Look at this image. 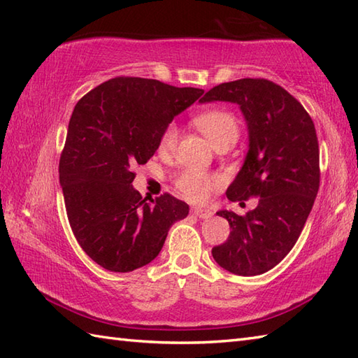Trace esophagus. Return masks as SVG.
<instances>
[{"mask_svg": "<svg viewBox=\"0 0 358 358\" xmlns=\"http://www.w3.org/2000/svg\"><path fill=\"white\" fill-rule=\"evenodd\" d=\"M192 214L199 218H209L212 215V212L209 209H203V208H192Z\"/></svg>", "mask_w": 358, "mask_h": 358, "instance_id": "34e87169", "label": "esophagus"}]
</instances>
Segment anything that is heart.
I'll use <instances>...</instances> for the list:
<instances>
[{"instance_id":"1","label":"heart","mask_w":358,"mask_h":358,"mask_svg":"<svg viewBox=\"0 0 358 358\" xmlns=\"http://www.w3.org/2000/svg\"><path fill=\"white\" fill-rule=\"evenodd\" d=\"M195 124L208 136L209 141L218 146L223 141H237L238 123L232 113L226 110H209L196 117ZM178 143V127L175 123L167 124L159 136L158 150L162 154H171ZM220 180L214 175H208L199 169H186L177 177V187L186 199L192 201H201L217 189Z\"/></svg>"}]
</instances>
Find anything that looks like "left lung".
<instances>
[{"instance_id":"left-lung-1","label":"left lung","mask_w":358,"mask_h":358,"mask_svg":"<svg viewBox=\"0 0 358 358\" xmlns=\"http://www.w3.org/2000/svg\"><path fill=\"white\" fill-rule=\"evenodd\" d=\"M201 103L240 106L249 132V149L227 187L231 201L258 196L246 215L220 210L231 234L212 257L235 275H260L289 254L305 227L320 186V150L313 118L281 86L264 78L222 83Z\"/></svg>"}]
</instances>
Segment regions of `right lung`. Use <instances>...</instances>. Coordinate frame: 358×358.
I'll return each instance as SVG.
<instances>
[{"mask_svg": "<svg viewBox=\"0 0 358 358\" xmlns=\"http://www.w3.org/2000/svg\"><path fill=\"white\" fill-rule=\"evenodd\" d=\"M158 80L117 77L75 106L59 158L67 218L83 250L110 272H131L162 250L189 206L171 194L143 199L134 167L146 164L175 115L203 95Z\"/></svg>", "mask_w": 358, "mask_h": 358, "instance_id": "add662e5", "label": "right lung"}]
</instances>
